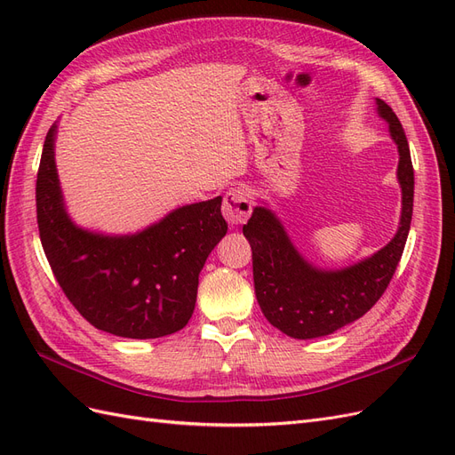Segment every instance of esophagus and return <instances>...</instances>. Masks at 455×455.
Wrapping results in <instances>:
<instances>
[{"instance_id": "obj_1", "label": "esophagus", "mask_w": 455, "mask_h": 455, "mask_svg": "<svg viewBox=\"0 0 455 455\" xmlns=\"http://www.w3.org/2000/svg\"><path fill=\"white\" fill-rule=\"evenodd\" d=\"M252 212V203L243 188H231L224 196L222 214L229 226H239L249 220Z\"/></svg>"}]
</instances>
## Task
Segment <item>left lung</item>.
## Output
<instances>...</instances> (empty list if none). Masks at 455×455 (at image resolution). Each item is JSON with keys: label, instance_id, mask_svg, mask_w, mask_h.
<instances>
[{"label": "left lung", "instance_id": "1", "mask_svg": "<svg viewBox=\"0 0 455 455\" xmlns=\"http://www.w3.org/2000/svg\"><path fill=\"white\" fill-rule=\"evenodd\" d=\"M378 114L389 123L398 148L403 214L396 235L359 264L338 271L313 267L288 239L283 224L266 206H256L243 226L252 249L256 299L266 319L286 336L311 339L336 332L374 307L387 291L401 261L414 209V167L401 121L391 106L376 99Z\"/></svg>", "mask_w": 455, "mask_h": 455}]
</instances>
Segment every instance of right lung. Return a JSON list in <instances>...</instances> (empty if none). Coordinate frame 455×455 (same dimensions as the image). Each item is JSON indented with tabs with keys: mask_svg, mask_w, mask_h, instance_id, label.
Segmentation results:
<instances>
[{
	"mask_svg": "<svg viewBox=\"0 0 455 455\" xmlns=\"http://www.w3.org/2000/svg\"><path fill=\"white\" fill-rule=\"evenodd\" d=\"M52 125L37 171L39 239L54 279L94 328L149 339L182 330L196 309L199 273L226 235L222 197L186 204L136 235L108 237L66 214Z\"/></svg>",
	"mask_w": 455,
	"mask_h": 455,
	"instance_id": "add662e5",
	"label": "right lung"
}]
</instances>
